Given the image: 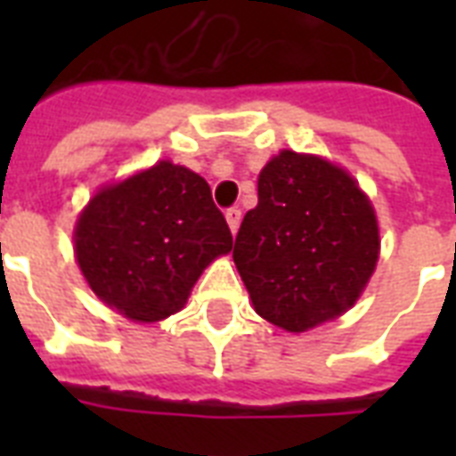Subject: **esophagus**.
I'll list each match as a JSON object with an SVG mask.
<instances>
[{"label": "esophagus", "instance_id": "esophagus-1", "mask_svg": "<svg viewBox=\"0 0 456 456\" xmlns=\"http://www.w3.org/2000/svg\"><path fill=\"white\" fill-rule=\"evenodd\" d=\"M227 224H229V229H232V234H236V232H239V224H241V210H239V208H229Z\"/></svg>", "mask_w": 456, "mask_h": 456}]
</instances>
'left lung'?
Instances as JSON below:
<instances>
[{"instance_id":"left-lung-1","label":"left lung","mask_w":456,"mask_h":456,"mask_svg":"<svg viewBox=\"0 0 456 456\" xmlns=\"http://www.w3.org/2000/svg\"><path fill=\"white\" fill-rule=\"evenodd\" d=\"M379 260L374 208L346 170L281 151L257 179V206L236 234L234 263L256 312L307 331L360 298Z\"/></svg>"}]
</instances>
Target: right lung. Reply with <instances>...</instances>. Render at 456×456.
Segmentation results:
<instances>
[{
    "label": "right lung",
    "mask_w": 456,
    "mask_h": 456,
    "mask_svg": "<svg viewBox=\"0 0 456 456\" xmlns=\"http://www.w3.org/2000/svg\"><path fill=\"white\" fill-rule=\"evenodd\" d=\"M232 243L206 179L167 160L102 189L75 227L92 291L134 322L182 310L200 272Z\"/></svg>",
    "instance_id": "obj_1"
}]
</instances>
